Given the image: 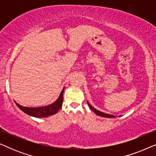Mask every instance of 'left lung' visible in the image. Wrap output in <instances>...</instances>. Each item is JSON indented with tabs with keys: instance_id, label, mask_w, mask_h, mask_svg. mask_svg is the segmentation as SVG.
I'll list each match as a JSON object with an SVG mask.
<instances>
[{
	"instance_id": "8db88e82",
	"label": "left lung",
	"mask_w": 156,
	"mask_h": 156,
	"mask_svg": "<svg viewBox=\"0 0 156 156\" xmlns=\"http://www.w3.org/2000/svg\"><path fill=\"white\" fill-rule=\"evenodd\" d=\"M87 104H88V105L89 106V108H90V109L92 110L93 112H94L96 114L98 115V116H102V117H106V118H115V116H114V115H111V114H106V113L99 112V111L95 109V108H94L92 106H91V104H89L88 101H87Z\"/></svg>"
}]
</instances>
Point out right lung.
<instances>
[{"instance_id": "add662e5", "label": "right lung", "mask_w": 156, "mask_h": 156, "mask_svg": "<svg viewBox=\"0 0 156 156\" xmlns=\"http://www.w3.org/2000/svg\"><path fill=\"white\" fill-rule=\"evenodd\" d=\"M65 87L62 90L60 94H59L58 99L55 101L54 103L50 104V105L45 106H41V107H25L20 105V104H16L18 107L22 110L25 114L29 115V116L36 117V118H45V117L52 116L55 114L60 109L62 106L63 102V92Z\"/></svg>"}]
</instances>
